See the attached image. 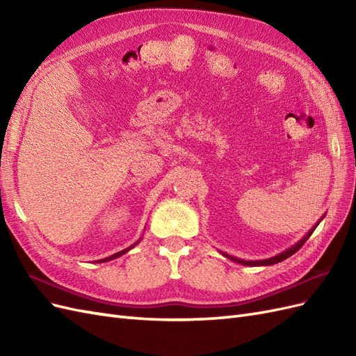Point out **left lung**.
<instances>
[{
    "label": "left lung",
    "mask_w": 356,
    "mask_h": 356,
    "mask_svg": "<svg viewBox=\"0 0 356 356\" xmlns=\"http://www.w3.org/2000/svg\"><path fill=\"white\" fill-rule=\"evenodd\" d=\"M325 217V213L322 215V217L319 218V221L314 225V227H312L309 232H307V234L305 236V238H301L297 243H294L293 246H289L288 250H285V251H282V252H279V254H276L275 257H270V258H266V260H242V258H238V257H233V255H229L227 252H222V251H220L225 258H229V260H232V261H234V263H239V264H243V266H272V264H277V263H281V261H284V260H286L288 257H291L293 254H296L301 246L305 245V242L310 238V234L315 232V229L318 227L319 225V222L322 221V218Z\"/></svg>",
    "instance_id": "obj_1"
}]
</instances>
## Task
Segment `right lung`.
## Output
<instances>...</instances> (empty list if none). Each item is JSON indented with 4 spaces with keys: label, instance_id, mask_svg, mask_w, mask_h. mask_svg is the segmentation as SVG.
I'll use <instances>...</instances> for the list:
<instances>
[{
    "label": "right lung",
    "instance_id": "add662e5",
    "mask_svg": "<svg viewBox=\"0 0 356 356\" xmlns=\"http://www.w3.org/2000/svg\"><path fill=\"white\" fill-rule=\"evenodd\" d=\"M141 239H143V238H141ZM141 239H139V241H141ZM139 241H138V242H135L134 245H131L129 248H126V250H123V251H118L117 254H113V255H110V257H105V258H102V260H98L96 263H106V261H111V260H114V258L122 257V255H123V254H126L127 251H131L135 245H138V243H139Z\"/></svg>",
    "mask_w": 356,
    "mask_h": 356
}]
</instances>
